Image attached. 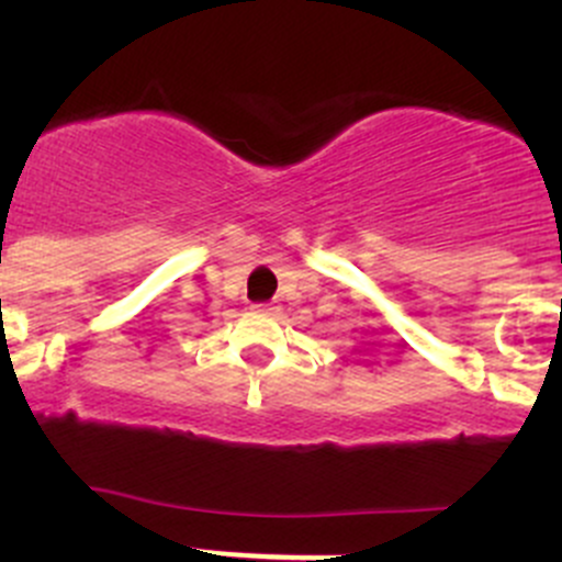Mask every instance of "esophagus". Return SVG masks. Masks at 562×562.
Wrapping results in <instances>:
<instances>
[{
	"label": "esophagus",
	"instance_id": "34e87169",
	"mask_svg": "<svg viewBox=\"0 0 562 562\" xmlns=\"http://www.w3.org/2000/svg\"><path fill=\"white\" fill-rule=\"evenodd\" d=\"M255 313H266V315H271L274 313V307H271V304H255Z\"/></svg>",
	"mask_w": 562,
	"mask_h": 562
}]
</instances>
